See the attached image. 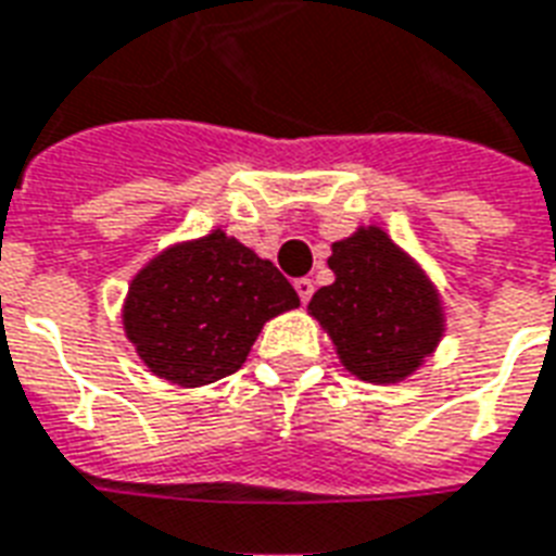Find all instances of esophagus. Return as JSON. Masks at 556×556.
<instances>
[{
	"mask_svg": "<svg viewBox=\"0 0 556 556\" xmlns=\"http://www.w3.org/2000/svg\"><path fill=\"white\" fill-rule=\"evenodd\" d=\"M295 293H299L302 304L311 302V295H313V281H311V278H299V281H295Z\"/></svg>",
	"mask_w": 556,
	"mask_h": 556,
	"instance_id": "1",
	"label": "esophagus"
}]
</instances>
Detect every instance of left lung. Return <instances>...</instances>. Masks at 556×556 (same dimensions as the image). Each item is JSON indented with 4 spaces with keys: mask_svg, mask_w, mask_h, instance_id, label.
Returning <instances> with one entry per match:
<instances>
[{
    "mask_svg": "<svg viewBox=\"0 0 556 556\" xmlns=\"http://www.w3.org/2000/svg\"><path fill=\"white\" fill-rule=\"evenodd\" d=\"M333 283L307 304L342 369L366 383H402L440 349L445 307L428 269L381 225L331 243Z\"/></svg>",
    "mask_w": 556,
    "mask_h": 556,
    "instance_id": "obj_1",
    "label": "left lung"
}]
</instances>
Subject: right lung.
<instances>
[{
	"label": "right lung",
	"instance_id": "add662e5",
	"mask_svg": "<svg viewBox=\"0 0 556 556\" xmlns=\"http://www.w3.org/2000/svg\"><path fill=\"white\" fill-rule=\"evenodd\" d=\"M295 307L299 293L273 261L214 228L137 269L123 333L154 378L195 390L237 372L263 325Z\"/></svg>",
	"mask_w": 556,
	"mask_h": 556
}]
</instances>
